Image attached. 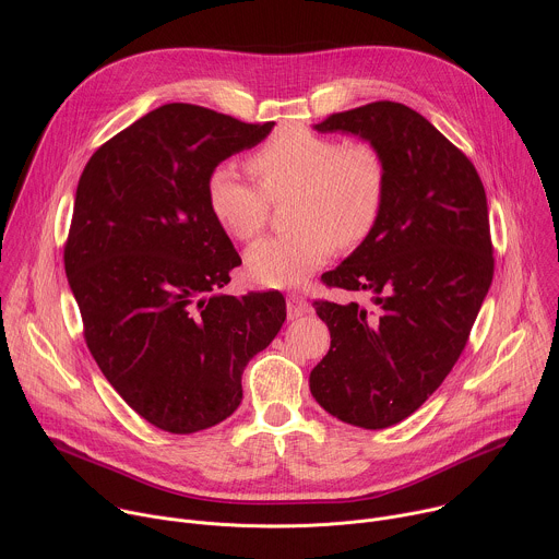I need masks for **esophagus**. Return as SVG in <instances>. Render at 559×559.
Masks as SVG:
<instances>
[{
  "mask_svg": "<svg viewBox=\"0 0 559 559\" xmlns=\"http://www.w3.org/2000/svg\"><path fill=\"white\" fill-rule=\"evenodd\" d=\"M311 307H309V302L302 298V296H298V294H292L289 298H287V318H300V316H305L307 311H309Z\"/></svg>",
  "mask_w": 559,
  "mask_h": 559,
  "instance_id": "obj_1",
  "label": "esophagus"
}]
</instances>
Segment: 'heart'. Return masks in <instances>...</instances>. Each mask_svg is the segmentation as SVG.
I'll list each match as a JSON object with an SVG mask.
<instances>
[{
  "label": "heart",
  "mask_w": 559,
  "mask_h": 559,
  "mask_svg": "<svg viewBox=\"0 0 559 559\" xmlns=\"http://www.w3.org/2000/svg\"><path fill=\"white\" fill-rule=\"evenodd\" d=\"M259 188L229 164L205 181L214 221L248 243L265 229L272 203H289L292 231L257 243L248 274L265 287H296L325 265L336 246L354 250L376 229L386 197V164L371 141H347L305 126L281 128L248 156Z\"/></svg>",
  "instance_id": "b5f03b06"
}]
</instances>
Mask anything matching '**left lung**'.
Instances as JSON below:
<instances>
[{
    "label": "left lung",
    "mask_w": 559,
    "mask_h": 559,
    "mask_svg": "<svg viewBox=\"0 0 559 559\" xmlns=\"http://www.w3.org/2000/svg\"><path fill=\"white\" fill-rule=\"evenodd\" d=\"M313 128L371 141L386 197L367 241L321 276L371 302L313 300L332 347L309 389L338 420L386 429L423 407L466 347L493 281L487 194L466 154L403 104L373 102Z\"/></svg>",
    "instance_id": "obj_1"
}]
</instances>
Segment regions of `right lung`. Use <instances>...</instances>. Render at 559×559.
I'll use <instances>...</instances> for the list:
<instances>
[{"mask_svg":"<svg viewBox=\"0 0 559 559\" xmlns=\"http://www.w3.org/2000/svg\"><path fill=\"white\" fill-rule=\"evenodd\" d=\"M272 128L166 104L108 139L79 179L63 265L86 345L123 401L168 433L229 418L246 365L285 323L281 292L218 294L241 257L205 199L223 158Z\"/></svg>","mask_w":559,"mask_h":559,"instance_id":"obj_1","label":"right lung"}]
</instances>
